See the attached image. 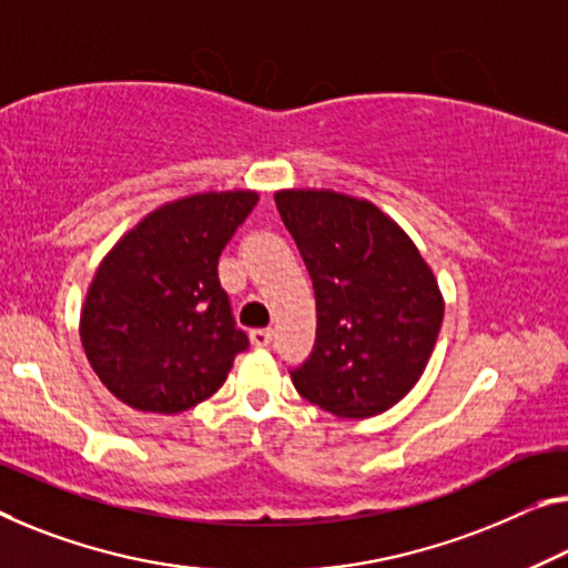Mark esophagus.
Listing matches in <instances>:
<instances>
[{
  "label": "esophagus",
  "instance_id": "1",
  "mask_svg": "<svg viewBox=\"0 0 568 568\" xmlns=\"http://www.w3.org/2000/svg\"><path fill=\"white\" fill-rule=\"evenodd\" d=\"M251 345L254 347H266L268 343H272V329H251Z\"/></svg>",
  "mask_w": 568,
  "mask_h": 568
}]
</instances>
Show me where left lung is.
<instances>
[{"mask_svg":"<svg viewBox=\"0 0 568 568\" xmlns=\"http://www.w3.org/2000/svg\"><path fill=\"white\" fill-rule=\"evenodd\" d=\"M274 200L317 300V337L292 371L294 388L339 418L388 412L439 337L444 300L429 264L368 200L335 190H278Z\"/></svg>","mask_w":568,"mask_h":568,"instance_id":"1","label":"left lung"}]
</instances>
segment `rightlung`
Returning <instances> with one entry per match:
<instances>
[{
    "mask_svg": "<svg viewBox=\"0 0 568 568\" xmlns=\"http://www.w3.org/2000/svg\"><path fill=\"white\" fill-rule=\"evenodd\" d=\"M256 203L254 190L172 200L124 233L95 268L81 343L99 381L126 406L187 412L223 386L248 347L217 258Z\"/></svg>",
    "mask_w": 568,
    "mask_h": 568,
    "instance_id": "add662e5",
    "label": "right lung"
}]
</instances>
